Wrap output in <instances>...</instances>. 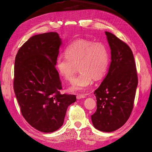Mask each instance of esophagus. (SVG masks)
Here are the masks:
<instances>
[{
    "mask_svg": "<svg viewBox=\"0 0 152 152\" xmlns=\"http://www.w3.org/2000/svg\"><path fill=\"white\" fill-rule=\"evenodd\" d=\"M86 96L83 94H78L77 95V99H85Z\"/></svg>",
    "mask_w": 152,
    "mask_h": 152,
    "instance_id": "1",
    "label": "esophagus"
}]
</instances>
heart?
I'll return each mask as SVG.
<instances>
[{
  "mask_svg": "<svg viewBox=\"0 0 152 152\" xmlns=\"http://www.w3.org/2000/svg\"><path fill=\"white\" fill-rule=\"evenodd\" d=\"M65 53V56H60L56 60L58 72L69 81L73 80L77 66L80 72L69 88L71 92L86 91L93 79L99 80L107 72L110 54L107 47L103 44L77 39L67 47Z\"/></svg>",
  "mask_w": 152,
  "mask_h": 152,
  "instance_id": "1",
  "label": "heart"
}]
</instances>
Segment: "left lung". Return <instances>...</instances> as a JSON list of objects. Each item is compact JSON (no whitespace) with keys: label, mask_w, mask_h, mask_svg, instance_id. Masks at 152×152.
<instances>
[{"label":"left lung","mask_w":152,"mask_h":152,"mask_svg":"<svg viewBox=\"0 0 152 152\" xmlns=\"http://www.w3.org/2000/svg\"><path fill=\"white\" fill-rule=\"evenodd\" d=\"M105 34L111 61L107 76L94 92L97 110L91 120L96 129L112 132L122 126L130 116L138 80L130 47L113 33Z\"/></svg>","instance_id":"8db88e82"}]
</instances>
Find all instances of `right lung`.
Returning <instances> with one entry per match:
<instances>
[{
  "label": "right lung",
  "mask_w": 152,
  "mask_h": 152,
  "mask_svg": "<svg viewBox=\"0 0 152 152\" xmlns=\"http://www.w3.org/2000/svg\"><path fill=\"white\" fill-rule=\"evenodd\" d=\"M62 40L56 32L33 36L19 49L13 87L21 113L38 131L52 133L63 125L68 107L76 96L62 94L55 68Z\"/></svg>",
  "instance_id": "obj_1"
}]
</instances>
